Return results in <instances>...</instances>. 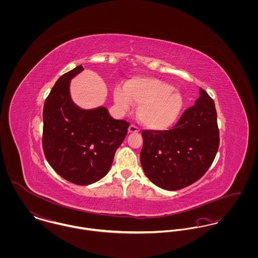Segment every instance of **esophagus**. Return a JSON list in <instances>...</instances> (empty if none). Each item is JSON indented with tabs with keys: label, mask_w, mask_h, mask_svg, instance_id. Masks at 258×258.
<instances>
[{
	"label": "esophagus",
	"mask_w": 258,
	"mask_h": 258,
	"mask_svg": "<svg viewBox=\"0 0 258 258\" xmlns=\"http://www.w3.org/2000/svg\"><path fill=\"white\" fill-rule=\"evenodd\" d=\"M128 132L129 133H137V132H139V130H138V128L136 127V126H134V125H130L129 126V128H128Z\"/></svg>",
	"instance_id": "obj_1"
}]
</instances>
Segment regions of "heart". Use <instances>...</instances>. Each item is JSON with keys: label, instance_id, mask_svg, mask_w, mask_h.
<instances>
[{"label": "heart", "instance_id": "1", "mask_svg": "<svg viewBox=\"0 0 258 258\" xmlns=\"http://www.w3.org/2000/svg\"><path fill=\"white\" fill-rule=\"evenodd\" d=\"M114 102L123 111L139 106L138 118L150 130L164 131L172 127L184 107L183 94L173 85L158 78L133 77L124 87H116Z\"/></svg>", "mask_w": 258, "mask_h": 258}]
</instances>
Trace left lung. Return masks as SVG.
<instances>
[{
    "mask_svg": "<svg viewBox=\"0 0 258 258\" xmlns=\"http://www.w3.org/2000/svg\"><path fill=\"white\" fill-rule=\"evenodd\" d=\"M140 162L148 179L167 190L194 184L211 167L220 145L214 100L202 88L172 130L143 131Z\"/></svg>",
    "mask_w": 258,
    "mask_h": 258,
    "instance_id": "8db88e82",
    "label": "left lung"
}]
</instances>
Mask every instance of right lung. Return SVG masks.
Returning a JSON list of instances; mask_svg holds the SVG:
<instances>
[{"instance_id":"obj_1","label":"right lung","mask_w":258,"mask_h":258,"mask_svg":"<svg viewBox=\"0 0 258 258\" xmlns=\"http://www.w3.org/2000/svg\"><path fill=\"white\" fill-rule=\"evenodd\" d=\"M81 66L61 75L45 99L42 148L51 168L75 184H93L107 175L129 123L113 119L104 106L83 109L71 95Z\"/></svg>"}]
</instances>
